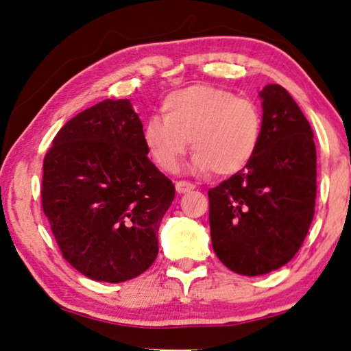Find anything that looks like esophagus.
Listing matches in <instances>:
<instances>
[{"instance_id": "obj_1", "label": "esophagus", "mask_w": 351, "mask_h": 351, "mask_svg": "<svg viewBox=\"0 0 351 351\" xmlns=\"http://www.w3.org/2000/svg\"><path fill=\"white\" fill-rule=\"evenodd\" d=\"M175 189L178 193H187V192H190V190H193L195 186L192 182H187V181H178L175 184Z\"/></svg>"}]
</instances>
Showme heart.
Listing matches in <instances>:
<instances>
[{
    "label": "heart",
    "instance_id": "1",
    "mask_svg": "<svg viewBox=\"0 0 351 351\" xmlns=\"http://www.w3.org/2000/svg\"><path fill=\"white\" fill-rule=\"evenodd\" d=\"M162 113L143 127V141L159 169L173 171L189 147L190 167L233 175L252 161L261 136V114L252 101L212 86H190L162 99Z\"/></svg>",
    "mask_w": 351,
    "mask_h": 351
}]
</instances>
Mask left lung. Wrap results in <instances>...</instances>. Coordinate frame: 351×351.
<instances>
[{"instance_id": "obj_1", "label": "left lung", "mask_w": 351, "mask_h": 351, "mask_svg": "<svg viewBox=\"0 0 351 351\" xmlns=\"http://www.w3.org/2000/svg\"><path fill=\"white\" fill-rule=\"evenodd\" d=\"M263 123L252 161L208 190L210 237L227 269L259 276L290 263L315 215L313 130L279 84L259 92Z\"/></svg>"}]
</instances>
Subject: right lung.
<instances>
[{
	"mask_svg": "<svg viewBox=\"0 0 351 351\" xmlns=\"http://www.w3.org/2000/svg\"><path fill=\"white\" fill-rule=\"evenodd\" d=\"M129 99H104L61 127L43 165V210L62 256L99 282L141 275L175 187L147 158Z\"/></svg>",
	"mask_w": 351,
	"mask_h": 351,
	"instance_id": "1",
	"label": "right lung"
}]
</instances>
